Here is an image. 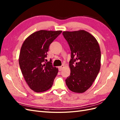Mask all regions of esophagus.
<instances>
[{
  "instance_id": "1",
  "label": "esophagus",
  "mask_w": 120,
  "mask_h": 120,
  "mask_svg": "<svg viewBox=\"0 0 120 120\" xmlns=\"http://www.w3.org/2000/svg\"><path fill=\"white\" fill-rule=\"evenodd\" d=\"M64 67V65H63V64L61 65V66L59 67V71H61L63 69Z\"/></svg>"
}]
</instances>
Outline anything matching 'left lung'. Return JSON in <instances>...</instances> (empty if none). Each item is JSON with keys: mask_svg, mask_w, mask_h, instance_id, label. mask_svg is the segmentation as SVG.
I'll list each match as a JSON object with an SVG mask.
<instances>
[{"mask_svg": "<svg viewBox=\"0 0 120 120\" xmlns=\"http://www.w3.org/2000/svg\"><path fill=\"white\" fill-rule=\"evenodd\" d=\"M71 50L70 75L66 79L71 91L82 93L92 85L101 68V50L97 39L83 30L64 31Z\"/></svg>", "mask_w": 120, "mask_h": 120, "instance_id": "8db88e82", "label": "left lung"}]
</instances>
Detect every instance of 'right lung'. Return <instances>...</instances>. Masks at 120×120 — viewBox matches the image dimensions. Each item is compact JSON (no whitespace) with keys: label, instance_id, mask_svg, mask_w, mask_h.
Returning <instances> with one entry per match:
<instances>
[{"label":"right lung","instance_id":"right-lung-1","mask_svg":"<svg viewBox=\"0 0 120 120\" xmlns=\"http://www.w3.org/2000/svg\"><path fill=\"white\" fill-rule=\"evenodd\" d=\"M62 31L41 30L30 35L23 42L19 56V64L25 81L34 92L49 90L53 85L58 68L52 60L45 62L49 46Z\"/></svg>","mask_w":120,"mask_h":120}]
</instances>
